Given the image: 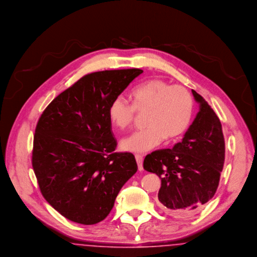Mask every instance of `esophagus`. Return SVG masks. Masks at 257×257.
Segmentation results:
<instances>
[{"instance_id":"34e87169","label":"esophagus","mask_w":257,"mask_h":257,"mask_svg":"<svg viewBox=\"0 0 257 257\" xmlns=\"http://www.w3.org/2000/svg\"><path fill=\"white\" fill-rule=\"evenodd\" d=\"M135 158H136V161H137V164H138L139 170H140V171H143V170H144V165H143L144 157H143L142 155H136Z\"/></svg>"}]
</instances>
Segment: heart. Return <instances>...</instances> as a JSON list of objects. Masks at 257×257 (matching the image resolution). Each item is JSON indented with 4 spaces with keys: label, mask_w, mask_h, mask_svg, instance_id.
<instances>
[{
    "label": "heart",
    "mask_w": 257,
    "mask_h": 257,
    "mask_svg": "<svg viewBox=\"0 0 257 257\" xmlns=\"http://www.w3.org/2000/svg\"><path fill=\"white\" fill-rule=\"evenodd\" d=\"M132 104L122 95L114 97L109 107V118L114 127L123 130L133 123L136 113H146L144 130L132 133L120 142V148L144 153L166 142L179 139L189 128L193 98L187 89L162 79H151L131 92Z\"/></svg>",
    "instance_id": "heart-1"
}]
</instances>
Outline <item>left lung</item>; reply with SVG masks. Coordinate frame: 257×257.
<instances>
[{"label": "left lung", "mask_w": 257, "mask_h": 257, "mask_svg": "<svg viewBox=\"0 0 257 257\" xmlns=\"http://www.w3.org/2000/svg\"><path fill=\"white\" fill-rule=\"evenodd\" d=\"M192 93L199 112L183 141L144 159V169L162 180L159 205L170 215H192L203 207L215 194L225 163L220 119L203 96Z\"/></svg>", "instance_id": "left-lung-1"}]
</instances>
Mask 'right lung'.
Masks as SVG:
<instances>
[{
	"instance_id": "obj_1",
	"label": "right lung",
	"mask_w": 257,
	"mask_h": 257,
	"mask_svg": "<svg viewBox=\"0 0 257 257\" xmlns=\"http://www.w3.org/2000/svg\"><path fill=\"white\" fill-rule=\"evenodd\" d=\"M144 71L86 74L56 96L36 125L32 167L42 195L65 218L82 225L104 220L138 165L116 153L109 107Z\"/></svg>"
}]
</instances>
